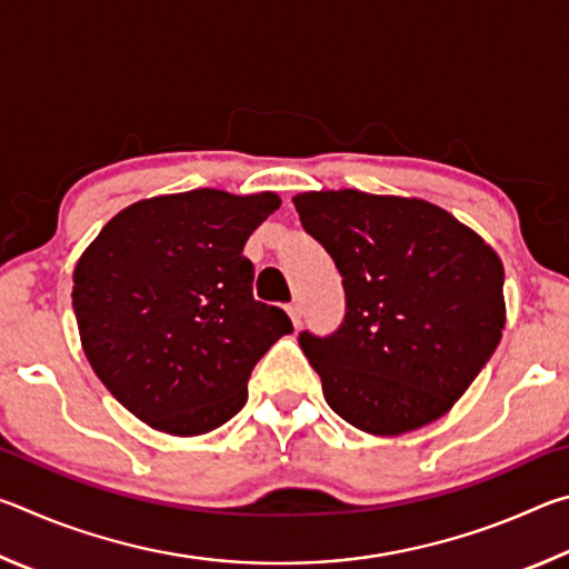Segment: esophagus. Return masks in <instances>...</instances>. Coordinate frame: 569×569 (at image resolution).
Here are the masks:
<instances>
[{"instance_id": "obj_1", "label": "esophagus", "mask_w": 569, "mask_h": 569, "mask_svg": "<svg viewBox=\"0 0 569 569\" xmlns=\"http://www.w3.org/2000/svg\"><path fill=\"white\" fill-rule=\"evenodd\" d=\"M286 311H288V316H291V321H293V326L298 329V326H301V316H303L301 306H298V303H291V306L286 308Z\"/></svg>"}]
</instances>
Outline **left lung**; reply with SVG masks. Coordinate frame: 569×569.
<instances>
[{"label":"left lung","mask_w":569,"mask_h":569,"mask_svg":"<svg viewBox=\"0 0 569 569\" xmlns=\"http://www.w3.org/2000/svg\"><path fill=\"white\" fill-rule=\"evenodd\" d=\"M293 206L343 278L339 331L298 336L329 407L373 437L445 417L502 339L497 250L421 198L346 188L298 192Z\"/></svg>","instance_id":"8db88e82"}]
</instances>
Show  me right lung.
<instances>
[{"instance_id": "right-lung-1", "label": "right lung", "mask_w": 569, "mask_h": 569, "mask_svg": "<svg viewBox=\"0 0 569 569\" xmlns=\"http://www.w3.org/2000/svg\"><path fill=\"white\" fill-rule=\"evenodd\" d=\"M276 192L200 188L120 210L84 248L72 308L92 371L124 409L172 437L218 429L246 407L258 359L293 326L253 298L248 236Z\"/></svg>"}]
</instances>
